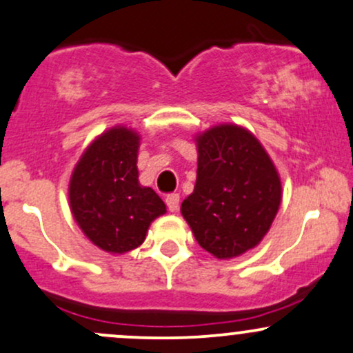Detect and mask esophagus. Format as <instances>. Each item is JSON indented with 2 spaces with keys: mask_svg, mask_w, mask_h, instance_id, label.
<instances>
[{
  "mask_svg": "<svg viewBox=\"0 0 353 353\" xmlns=\"http://www.w3.org/2000/svg\"><path fill=\"white\" fill-rule=\"evenodd\" d=\"M179 203H181V197L179 194H176V192L168 194V197H165V204H168L170 212H176L177 209H179Z\"/></svg>",
  "mask_w": 353,
  "mask_h": 353,
  "instance_id": "34e87169",
  "label": "esophagus"
}]
</instances>
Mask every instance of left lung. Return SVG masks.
<instances>
[{
  "mask_svg": "<svg viewBox=\"0 0 353 353\" xmlns=\"http://www.w3.org/2000/svg\"><path fill=\"white\" fill-rule=\"evenodd\" d=\"M197 177L181 212L201 248L219 259L259 245L281 203V181L250 130L221 123L196 137Z\"/></svg>",
  "mask_w": 353,
  "mask_h": 353,
  "instance_id": "obj_1",
  "label": "left lung"
}]
</instances>
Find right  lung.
<instances>
[{
	"instance_id": "1",
	"label": "right lung",
	"mask_w": 353,
	"mask_h": 353,
	"mask_svg": "<svg viewBox=\"0 0 353 353\" xmlns=\"http://www.w3.org/2000/svg\"><path fill=\"white\" fill-rule=\"evenodd\" d=\"M141 137L117 125L95 139L77 162L68 185L70 209L83 234L112 254L141 246L165 204L139 183Z\"/></svg>"
}]
</instances>
